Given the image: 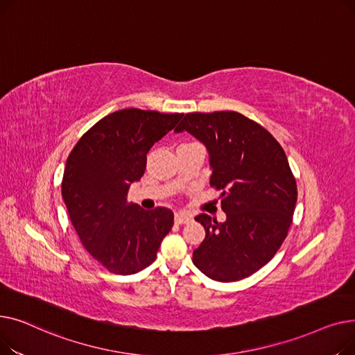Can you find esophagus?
Instances as JSON below:
<instances>
[{
  "label": "esophagus",
  "mask_w": 355,
  "mask_h": 355,
  "mask_svg": "<svg viewBox=\"0 0 355 355\" xmlns=\"http://www.w3.org/2000/svg\"><path fill=\"white\" fill-rule=\"evenodd\" d=\"M191 216L189 213H184V211H178L175 213V223L177 225H187V223L191 221Z\"/></svg>",
  "instance_id": "obj_1"
}]
</instances>
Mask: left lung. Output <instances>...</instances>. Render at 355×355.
I'll use <instances>...</instances> for the list:
<instances>
[{"instance_id": "1", "label": "left lung", "mask_w": 355, "mask_h": 355, "mask_svg": "<svg viewBox=\"0 0 355 355\" xmlns=\"http://www.w3.org/2000/svg\"><path fill=\"white\" fill-rule=\"evenodd\" d=\"M181 130L207 146L210 185L227 216L225 223L196 217L206 239L193 263L214 281H240L269 262L292 225L297 189L286 154L268 129L234 110L187 114Z\"/></svg>"}]
</instances>
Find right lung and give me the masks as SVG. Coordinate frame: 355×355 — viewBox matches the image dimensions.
Listing matches in <instances>:
<instances>
[{
  "mask_svg": "<svg viewBox=\"0 0 355 355\" xmlns=\"http://www.w3.org/2000/svg\"><path fill=\"white\" fill-rule=\"evenodd\" d=\"M182 114L128 107L82 135L66 161L62 196L80 243L110 273L132 275L151 265L174 225L166 207L144 210L128 201L151 146Z\"/></svg>",
  "mask_w": 355,
  "mask_h": 355,
  "instance_id": "add662e5",
  "label": "right lung"
}]
</instances>
